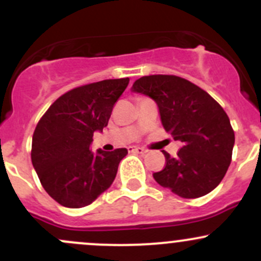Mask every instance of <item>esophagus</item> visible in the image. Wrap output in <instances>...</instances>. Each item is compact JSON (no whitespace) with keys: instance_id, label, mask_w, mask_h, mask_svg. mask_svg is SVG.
<instances>
[{"instance_id":"obj_1","label":"esophagus","mask_w":261,"mask_h":261,"mask_svg":"<svg viewBox=\"0 0 261 261\" xmlns=\"http://www.w3.org/2000/svg\"><path fill=\"white\" fill-rule=\"evenodd\" d=\"M147 151L146 149H144V147H140V146H130L128 147V152H136V154H145Z\"/></svg>"}]
</instances>
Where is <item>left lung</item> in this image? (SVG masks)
Returning <instances> with one entry per match:
<instances>
[{
	"mask_svg": "<svg viewBox=\"0 0 261 261\" xmlns=\"http://www.w3.org/2000/svg\"><path fill=\"white\" fill-rule=\"evenodd\" d=\"M131 91L158 105L163 126L183 146L175 158L167 151L164 169L152 177L183 198L213 191L231 163L235 134L222 107L198 86L177 75H146Z\"/></svg>",
	"mask_w": 261,
	"mask_h": 261,
	"instance_id": "8db88e82",
	"label": "left lung"
}]
</instances>
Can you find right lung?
<instances>
[{
    "instance_id": "add662e5",
    "label": "right lung",
    "mask_w": 261,
    "mask_h": 261,
    "mask_svg": "<svg viewBox=\"0 0 261 261\" xmlns=\"http://www.w3.org/2000/svg\"><path fill=\"white\" fill-rule=\"evenodd\" d=\"M128 81L106 80L72 89L60 96L36 125L31 162L46 193L62 206H88L115 180L127 149L93 152L89 147L93 134L109 123Z\"/></svg>"
}]
</instances>
